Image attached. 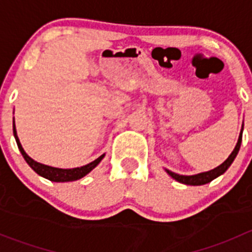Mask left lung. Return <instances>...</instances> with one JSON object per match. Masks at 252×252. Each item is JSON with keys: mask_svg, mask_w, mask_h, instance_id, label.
<instances>
[{"mask_svg": "<svg viewBox=\"0 0 252 252\" xmlns=\"http://www.w3.org/2000/svg\"><path fill=\"white\" fill-rule=\"evenodd\" d=\"M243 130H244V123H243V126H241L240 134H239L238 142H236V145H235L234 150H233V152L229 155V157H228V158L225 159V161L223 162L222 164H220V166L216 167V168L211 169V171H207V172H202V173L194 174V175L177 174V173H174V172L169 171V169H164V171H166L167 173L171 175L173 179L177 180V182L182 183V184L204 185V184H207V183L212 182L213 179H216V178L220 177V175H222L223 173H224V172L227 171L228 168H229L230 164L233 163V161H234V158H235L236 155H238V152H239V149H240L241 138H243Z\"/></svg>", "mask_w": 252, "mask_h": 252, "instance_id": "left-lung-1", "label": "left lung"}]
</instances>
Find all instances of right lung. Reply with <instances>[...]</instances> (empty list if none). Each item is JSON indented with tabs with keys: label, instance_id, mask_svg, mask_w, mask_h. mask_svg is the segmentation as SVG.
<instances>
[{
	"label": "right lung",
	"instance_id": "right-lung-1",
	"mask_svg": "<svg viewBox=\"0 0 252 252\" xmlns=\"http://www.w3.org/2000/svg\"><path fill=\"white\" fill-rule=\"evenodd\" d=\"M13 134L14 138H16L18 149L19 151L22 152L23 157L27 161V163L32 167V171L36 172L37 174L41 175V177L46 178V179L51 180V182H56V183H64V182H74V180L80 179V178L85 177L86 174L90 173L101 161L105 157V154L101 155L98 158H96L95 161L90 162L89 164H85L83 167H77V168H69V169H64V168H57V167H51L47 166V164H42L40 162H36L35 159H32V157L28 156L27 152L24 151L23 149L22 144H20L19 138L17 135V129H16V124H14V118H13Z\"/></svg>",
	"mask_w": 252,
	"mask_h": 252
}]
</instances>
